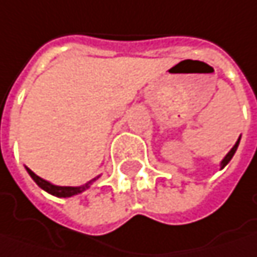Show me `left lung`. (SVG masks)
I'll list each match as a JSON object with an SVG mask.
<instances>
[{
	"label": "left lung",
	"instance_id": "8db88e82",
	"mask_svg": "<svg viewBox=\"0 0 257 257\" xmlns=\"http://www.w3.org/2000/svg\"><path fill=\"white\" fill-rule=\"evenodd\" d=\"M238 144H240V138H238V141L235 143V146H234V147H232V149L229 150V153H228V154H226V156L223 157V160L221 162V169H222V168H225V166H226V165L229 163V160L232 159V156H234V154H235V152H237V147H238Z\"/></svg>",
	"mask_w": 257,
	"mask_h": 257
}]
</instances>
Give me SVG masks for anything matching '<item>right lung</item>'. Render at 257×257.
I'll list each match as a JSON object with an SVG mask.
<instances>
[{
	"instance_id": "add662e5",
	"label": "right lung",
	"mask_w": 257,
	"mask_h": 257,
	"mask_svg": "<svg viewBox=\"0 0 257 257\" xmlns=\"http://www.w3.org/2000/svg\"><path fill=\"white\" fill-rule=\"evenodd\" d=\"M26 171H28V174L31 175V178L38 184V187H41L42 190H45L47 193H50V194H53V196H56V197L66 198L72 197V196H76V194H79L82 191H85L86 188H89V185L92 184V181H95V179H92V181L86 182L85 185H81V187H59V185H54V184H51V182L42 179L41 176H38L36 174H34L29 168H26Z\"/></svg>"
}]
</instances>
